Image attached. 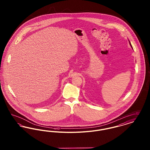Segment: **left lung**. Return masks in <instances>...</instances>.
Segmentation results:
<instances>
[{
	"instance_id": "obj_1",
	"label": "left lung",
	"mask_w": 150,
	"mask_h": 150,
	"mask_svg": "<svg viewBox=\"0 0 150 150\" xmlns=\"http://www.w3.org/2000/svg\"><path fill=\"white\" fill-rule=\"evenodd\" d=\"M130 45H131V47H132V45H131V44H130Z\"/></svg>"
}]
</instances>
